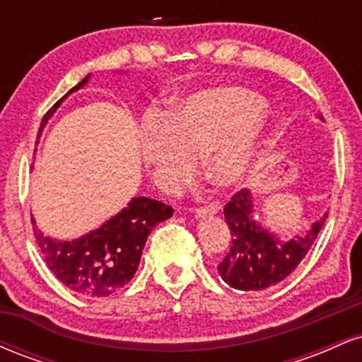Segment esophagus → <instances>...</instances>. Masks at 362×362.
<instances>
[{"instance_id": "1", "label": "esophagus", "mask_w": 362, "mask_h": 362, "mask_svg": "<svg viewBox=\"0 0 362 362\" xmlns=\"http://www.w3.org/2000/svg\"><path fill=\"white\" fill-rule=\"evenodd\" d=\"M219 209H221V204H219V202H211L209 206L195 207L194 213L197 218H204V216H207V214H216Z\"/></svg>"}]
</instances>
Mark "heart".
Here are the masks:
<instances>
[{
    "instance_id": "obj_1",
    "label": "heart",
    "mask_w": 362,
    "mask_h": 362,
    "mask_svg": "<svg viewBox=\"0 0 362 362\" xmlns=\"http://www.w3.org/2000/svg\"><path fill=\"white\" fill-rule=\"evenodd\" d=\"M265 102L240 86L199 91L168 117L149 119L139 138L144 165L160 184L189 178L202 158L207 180L230 187L250 172L259 158L257 127Z\"/></svg>"
}]
</instances>
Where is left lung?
Segmentation results:
<instances>
[{
  "instance_id": "1",
  "label": "left lung",
  "mask_w": 362,
  "mask_h": 362,
  "mask_svg": "<svg viewBox=\"0 0 362 362\" xmlns=\"http://www.w3.org/2000/svg\"><path fill=\"white\" fill-rule=\"evenodd\" d=\"M224 218L233 238L230 252L218 265L219 276L235 289L260 291L284 281L301 264L325 224L327 214L305 235L284 242L253 219L252 194L242 189L224 206Z\"/></svg>"
}]
</instances>
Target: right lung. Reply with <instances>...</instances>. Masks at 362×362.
I'll list each match as a JSON object with an SVG mask.
<instances>
[{
  "label": "right lung",
  "instance_id": "obj_1",
  "mask_svg": "<svg viewBox=\"0 0 362 362\" xmlns=\"http://www.w3.org/2000/svg\"><path fill=\"white\" fill-rule=\"evenodd\" d=\"M88 78L90 74L47 110L40 122L37 139L40 138L44 126L61 102L69 93L85 86ZM172 214V207L163 202L148 197H134L127 207L103 223L98 230L71 242L45 236L42 231L37 230L34 219L32 224L37 245L54 276L74 293L102 298L115 293L132 279L138 271L149 231Z\"/></svg>",
  "mask_w": 362,
  "mask_h": 362
}]
</instances>
